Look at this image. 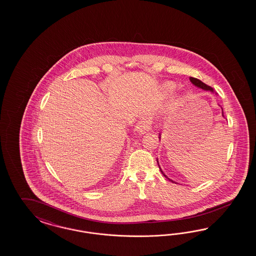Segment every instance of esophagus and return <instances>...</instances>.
Segmentation results:
<instances>
[{
    "mask_svg": "<svg viewBox=\"0 0 256 256\" xmlns=\"http://www.w3.org/2000/svg\"><path fill=\"white\" fill-rule=\"evenodd\" d=\"M152 130V119L150 117H144L136 126V130L139 133H146Z\"/></svg>",
    "mask_w": 256,
    "mask_h": 256,
    "instance_id": "34e87169",
    "label": "esophagus"
}]
</instances>
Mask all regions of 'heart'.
<instances>
[{
    "label": "heart",
    "mask_w": 256,
    "mask_h": 256,
    "mask_svg": "<svg viewBox=\"0 0 256 256\" xmlns=\"http://www.w3.org/2000/svg\"><path fill=\"white\" fill-rule=\"evenodd\" d=\"M170 88H172V86H170Z\"/></svg>",
    "instance_id": "b5f03b06"
}]
</instances>
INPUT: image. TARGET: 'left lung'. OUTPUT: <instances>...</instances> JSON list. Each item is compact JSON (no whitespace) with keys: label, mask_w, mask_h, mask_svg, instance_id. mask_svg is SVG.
Here are the masks:
<instances>
[{"label":"left lung","mask_w":256,"mask_h":256,"mask_svg":"<svg viewBox=\"0 0 256 256\" xmlns=\"http://www.w3.org/2000/svg\"><path fill=\"white\" fill-rule=\"evenodd\" d=\"M190 82H192V84L194 86H196V87H199V88H201V89H202V90H206V91H210V92H212V93L214 92V91H213V88H212V87H210V86H206V84H204L202 82H201V80H198V78H195L190 77ZM222 116H224V110H222ZM158 138H160V137H158ZM156 162H158V160H156ZM158 167H160V165H158ZM160 172H162L163 176H165L166 178L169 179V180H170V181H172V183H176V182H174V181H172V179L168 178L166 176V174H165L163 172L162 170V169H160Z\"/></svg>","instance_id":"8db88e82"}]
</instances>
